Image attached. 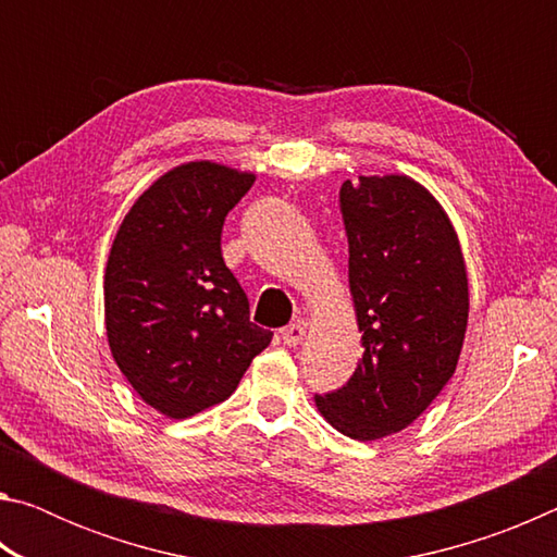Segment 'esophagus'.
I'll list each match as a JSON object with an SVG mask.
<instances>
[{"label":"esophagus","instance_id":"obj_1","mask_svg":"<svg viewBox=\"0 0 557 557\" xmlns=\"http://www.w3.org/2000/svg\"><path fill=\"white\" fill-rule=\"evenodd\" d=\"M305 334H307L305 322H295L282 329V342H285V346H299L305 342Z\"/></svg>","mask_w":557,"mask_h":557}]
</instances>
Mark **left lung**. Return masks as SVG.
I'll return each mask as SVG.
<instances>
[{"label":"left lung","mask_w":557,"mask_h":557,"mask_svg":"<svg viewBox=\"0 0 557 557\" xmlns=\"http://www.w3.org/2000/svg\"><path fill=\"white\" fill-rule=\"evenodd\" d=\"M348 287L363 356L317 410L351 440H381L428 410L457 371L469 319L467 265L455 225L405 174L344 182Z\"/></svg>","instance_id":"8db88e82"}]
</instances>
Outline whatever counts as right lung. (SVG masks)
Wrapping results in <instances>:
<instances>
[{"instance_id": "obj_1", "label": "right lung", "mask_w": 557, "mask_h": 557, "mask_svg": "<svg viewBox=\"0 0 557 557\" xmlns=\"http://www.w3.org/2000/svg\"><path fill=\"white\" fill-rule=\"evenodd\" d=\"M252 172L186 162L132 203L106 268L110 354L135 393L184 420L228 400L272 332L225 268L221 231Z\"/></svg>"}]
</instances>
